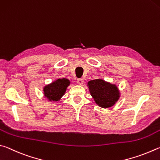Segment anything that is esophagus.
Here are the masks:
<instances>
[{"label":"esophagus","mask_w":160,"mask_h":160,"mask_svg":"<svg viewBox=\"0 0 160 160\" xmlns=\"http://www.w3.org/2000/svg\"><path fill=\"white\" fill-rule=\"evenodd\" d=\"M77 83H78V84H79V85H82V84H83V78H78L77 79Z\"/></svg>","instance_id":"esophagus-1"}]
</instances>
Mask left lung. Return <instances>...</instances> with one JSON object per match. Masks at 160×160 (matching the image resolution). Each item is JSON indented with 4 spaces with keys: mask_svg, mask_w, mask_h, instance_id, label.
<instances>
[{
    "mask_svg": "<svg viewBox=\"0 0 160 160\" xmlns=\"http://www.w3.org/2000/svg\"><path fill=\"white\" fill-rule=\"evenodd\" d=\"M88 86L95 102L101 108L112 107L119 98V91L117 86L100 78L88 82Z\"/></svg>",
    "mask_w": 160,
    "mask_h": 160,
    "instance_id": "1",
    "label": "left lung"
}]
</instances>
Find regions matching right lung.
I'll return each mask as SVG.
<instances>
[{
  "label": "right lung",
  "mask_w": 160,
  "mask_h": 160,
  "mask_svg": "<svg viewBox=\"0 0 160 160\" xmlns=\"http://www.w3.org/2000/svg\"><path fill=\"white\" fill-rule=\"evenodd\" d=\"M70 82L67 78H58L43 88L44 96L50 101H58L65 93Z\"/></svg>",
  "instance_id": "1"
}]
</instances>
